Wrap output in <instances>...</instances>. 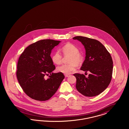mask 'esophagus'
<instances>
[{
    "label": "esophagus",
    "mask_w": 129,
    "mask_h": 129,
    "mask_svg": "<svg viewBox=\"0 0 129 129\" xmlns=\"http://www.w3.org/2000/svg\"><path fill=\"white\" fill-rule=\"evenodd\" d=\"M69 75H69V74H65V77H69Z\"/></svg>",
    "instance_id": "esophagus-1"
}]
</instances>
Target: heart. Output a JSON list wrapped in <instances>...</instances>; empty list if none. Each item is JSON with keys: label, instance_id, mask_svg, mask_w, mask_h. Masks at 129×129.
<instances>
[{"label": "heart", "instance_id": "obj_1", "mask_svg": "<svg viewBox=\"0 0 129 129\" xmlns=\"http://www.w3.org/2000/svg\"><path fill=\"white\" fill-rule=\"evenodd\" d=\"M62 52L64 56H70L68 64H62L58 66L56 70L58 72L63 74H71L74 71L76 68V64L80 65L83 60L82 56L79 53V49L71 43H68L62 48ZM63 57L59 51H56L52 56V60L56 64H60Z\"/></svg>", "mask_w": 129, "mask_h": 129}]
</instances>
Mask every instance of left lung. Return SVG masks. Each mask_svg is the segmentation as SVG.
<instances>
[{
  "label": "left lung",
  "mask_w": 129,
  "mask_h": 129,
  "mask_svg": "<svg viewBox=\"0 0 129 129\" xmlns=\"http://www.w3.org/2000/svg\"><path fill=\"white\" fill-rule=\"evenodd\" d=\"M73 39L80 41L86 50L85 59L81 70L90 72L87 78L83 74H74L76 78V88L85 96L98 95L110 83L113 68L112 57L97 40L82 36L74 37Z\"/></svg>",
  "instance_id": "1"
}]
</instances>
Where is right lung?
<instances>
[{"label":"right lung","instance_id":"obj_1","mask_svg":"<svg viewBox=\"0 0 129 129\" xmlns=\"http://www.w3.org/2000/svg\"><path fill=\"white\" fill-rule=\"evenodd\" d=\"M61 42L46 39L27 47L19 58L16 76L25 93L31 98L45 101L55 94L65 78L53 73L55 66L50 56L52 50ZM50 74L46 80L45 76Z\"/></svg>","mask_w":129,"mask_h":129}]
</instances>
